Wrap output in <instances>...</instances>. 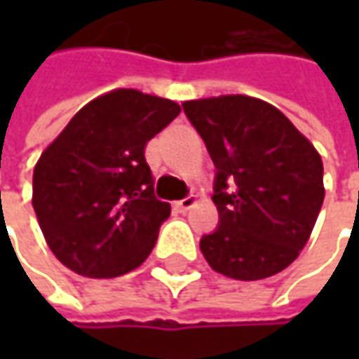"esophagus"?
Here are the masks:
<instances>
[{
    "label": "esophagus",
    "mask_w": 359,
    "mask_h": 359,
    "mask_svg": "<svg viewBox=\"0 0 359 359\" xmlns=\"http://www.w3.org/2000/svg\"><path fill=\"white\" fill-rule=\"evenodd\" d=\"M196 203H198L196 196H189V198H184V200L175 201V210H177V212H182V214H186V212H189Z\"/></svg>",
    "instance_id": "esophagus-1"
}]
</instances>
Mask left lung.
Segmentation results:
<instances>
[{"instance_id":"1","label":"left lung","mask_w":359,"mask_h":359,"mask_svg":"<svg viewBox=\"0 0 359 359\" xmlns=\"http://www.w3.org/2000/svg\"><path fill=\"white\" fill-rule=\"evenodd\" d=\"M214 159L219 226L200 250L210 268L233 280H264L285 269L324 203L318 149L278 107L250 95L184 102Z\"/></svg>"}]
</instances>
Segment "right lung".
Here are the masks:
<instances>
[{
  "label": "right lung",
  "instance_id": "add662e5",
  "mask_svg": "<svg viewBox=\"0 0 359 359\" xmlns=\"http://www.w3.org/2000/svg\"><path fill=\"white\" fill-rule=\"evenodd\" d=\"M182 107L140 90L86 104L34 168L35 215L49 250L86 278H118L151 254L170 203L156 200L147 142Z\"/></svg>",
  "mask_w": 359,
  "mask_h": 359
}]
</instances>
